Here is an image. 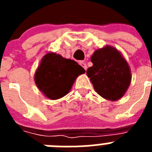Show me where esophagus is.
<instances>
[{"label":"esophagus","mask_w":152,"mask_h":152,"mask_svg":"<svg viewBox=\"0 0 152 152\" xmlns=\"http://www.w3.org/2000/svg\"><path fill=\"white\" fill-rule=\"evenodd\" d=\"M80 66L83 67V68H84V70H87V68H88V67H87V64H86V63L84 62H82V61H80Z\"/></svg>","instance_id":"obj_1"}]
</instances>
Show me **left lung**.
Instances as JSON below:
<instances>
[{
	"instance_id": "obj_1",
	"label": "left lung",
	"mask_w": 152,
	"mask_h": 152,
	"mask_svg": "<svg viewBox=\"0 0 152 152\" xmlns=\"http://www.w3.org/2000/svg\"><path fill=\"white\" fill-rule=\"evenodd\" d=\"M93 66L87 71L94 88L106 100L116 101L123 97L132 80L131 70L121 52L106 45L96 49L91 58Z\"/></svg>"
}]
</instances>
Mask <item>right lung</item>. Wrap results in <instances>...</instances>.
<instances>
[{
	"label": "right lung",
	"instance_id": "obj_1",
	"mask_svg": "<svg viewBox=\"0 0 152 152\" xmlns=\"http://www.w3.org/2000/svg\"><path fill=\"white\" fill-rule=\"evenodd\" d=\"M84 73L85 70L74 60L48 52L36 69L34 80L45 97L58 100L68 94L76 78Z\"/></svg>",
	"mask_w": 152,
	"mask_h": 152
}]
</instances>
